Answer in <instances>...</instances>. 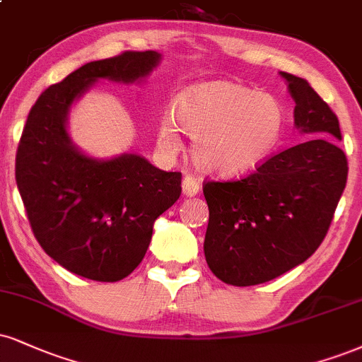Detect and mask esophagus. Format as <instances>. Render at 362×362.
I'll use <instances>...</instances> for the list:
<instances>
[{
	"instance_id": "esophagus-1",
	"label": "esophagus",
	"mask_w": 362,
	"mask_h": 362,
	"mask_svg": "<svg viewBox=\"0 0 362 362\" xmlns=\"http://www.w3.org/2000/svg\"><path fill=\"white\" fill-rule=\"evenodd\" d=\"M182 190H184V195H187V197H194V195H197L200 190L197 178L192 175H187L184 180H182Z\"/></svg>"
}]
</instances>
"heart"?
<instances>
[{
  "mask_svg": "<svg viewBox=\"0 0 362 362\" xmlns=\"http://www.w3.org/2000/svg\"><path fill=\"white\" fill-rule=\"evenodd\" d=\"M173 125L163 119L158 145L180 150L177 128L194 139L200 170L217 177H239L259 168L280 145L286 115L273 95L236 82H206L187 89L173 107Z\"/></svg>",
  "mask_w": 362,
  "mask_h": 362,
  "instance_id": "1",
  "label": "heart"
}]
</instances>
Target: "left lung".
<instances>
[{
  "label": "left lung",
  "instance_id": "8db88e82",
  "mask_svg": "<svg viewBox=\"0 0 362 362\" xmlns=\"http://www.w3.org/2000/svg\"><path fill=\"white\" fill-rule=\"evenodd\" d=\"M305 136L239 180L204 184L209 224L204 252L228 285L269 281L310 258L346 189L347 158L337 146L339 119L305 79L280 72Z\"/></svg>",
  "mask_w": 362,
  "mask_h": 362
}]
</instances>
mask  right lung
<instances>
[{"instance_id": "1", "label": "right lung", "mask_w": 362, "mask_h": 362, "mask_svg": "<svg viewBox=\"0 0 362 362\" xmlns=\"http://www.w3.org/2000/svg\"><path fill=\"white\" fill-rule=\"evenodd\" d=\"M160 62L153 50L95 60L40 94L16 151L15 177L30 226L60 267L94 281H119L145 258L153 223L182 194V173L143 156L94 160L69 138L74 99L98 79L139 81Z\"/></svg>"}]
</instances>
